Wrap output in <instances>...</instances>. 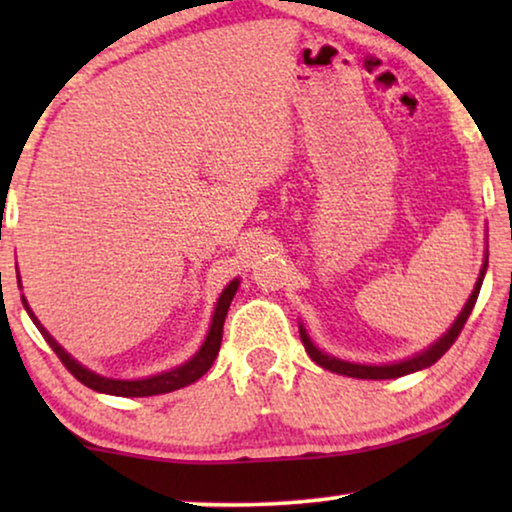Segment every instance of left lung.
Listing matches in <instances>:
<instances>
[{"mask_svg": "<svg viewBox=\"0 0 512 512\" xmlns=\"http://www.w3.org/2000/svg\"><path fill=\"white\" fill-rule=\"evenodd\" d=\"M485 270H487V261L482 265L480 270V277H478V284H475V289L471 293V298H468V303L461 314L454 321L450 331H447L443 338H440L436 345H431L426 352L412 356V359H405V361H398V363H391V366H361V363H349V361H340L335 359V356H328L324 352H319L317 347L312 345V340L307 338L305 328H300V340H303L305 345V352L310 354V359L314 363H319L321 368L331 370V373H338V375H347V377H359V380H394V377H403L408 373H415V370H422V368H429L436 363L440 356H443L447 349L454 345V340L459 338L461 328L471 317L473 307H475V300H478V293H480V286H482V277H485Z\"/></svg>", "mask_w": 512, "mask_h": 512, "instance_id": "8db88e82", "label": "left lung"}]
</instances>
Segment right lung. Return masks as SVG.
<instances>
[{
  "mask_svg": "<svg viewBox=\"0 0 512 512\" xmlns=\"http://www.w3.org/2000/svg\"><path fill=\"white\" fill-rule=\"evenodd\" d=\"M237 284H240V282H237V279H235V282H230L226 289H223L219 303H216V310H214V317H212V326H209L207 340H205V345L200 347V352L195 354L191 361H186L184 366H179V368H174V370H167V373L146 377V380H111V377L95 375L93 370L83 368L81 363H76L72 356H69L65 349H62L58 342L51 338V333H48L46 328L39 324V319L34 317L30 307H27V300H23V305H25L27 314H30V317H32L34 324H37L41 335H44V340L48 342V345H51L53 352L58 354V359L62 361V366H65L69 373H72L81 384H86L88 389L100 391V394L125 396V398H132V396H158V394H167V391L181 389V387H186V384L200 380V377L205 375L209 368H212L216 354H219V349H221L223 321H226L230 300H233V296H235Z\"/></svg>",
  "mask_w": 512,
  "mask_h": 512,
  "instance_id": "1",
  "label": "right lung"
}]
</instances>
